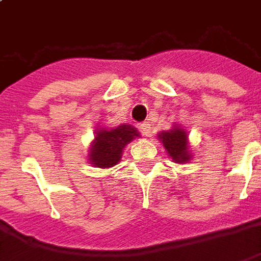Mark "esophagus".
I'll use <instances>...</instances> for the list:
<instances>
[{
    "instance_id": "obj_1",
    "label": "esophagus",
    "mask_w": 261,
    "mask_h": 261,
    "mask_svg": "<svg viewBox=\"0 0 261 261\" xmlns=\"http://www.w3.org/2000/svg\"><path fill=\"white\" fill-rule=\"evenodd\" d=\"M140 133H141L142 136L149 137L151 136V125L148 124V123H144V124L140 125Z\"/></svg>"
}]
</instances>
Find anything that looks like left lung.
Returning a JSON list of instances; mask_svg holds the SVG:
<instances>
[{"label": "left lung", "instance_id": "8db88e82", "mask_svg": "<svg viewBox=\"0 0 261 261\" xmlns=\"http://www.w3.org/2000/svg\"><path fill=\"white\" fill-rule=\"evenodd\" d=\"M165 149L176 162H186L190 159V153L187 152V136L181 128H173L159 134Z\"/></svg>", "mask_w": 261, "mask_h": 261}]
</instances>
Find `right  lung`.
<instances>
[{"label":"right lung","mask_w":261,"mask_h":261,"mask_svg":"<svg viewBox=\"0 0 261 261\" xmlns=\"http://www.w3.org/2000/svg\"><path fill=\"white\" fill-rule=\"evenodd\" d=\"M138 136V131L127 124H121L112 130H100L91 148V162L99 168L114 166L121 158L125 145Z\"/></svg>","instance_id":"1"}]
</instances>
